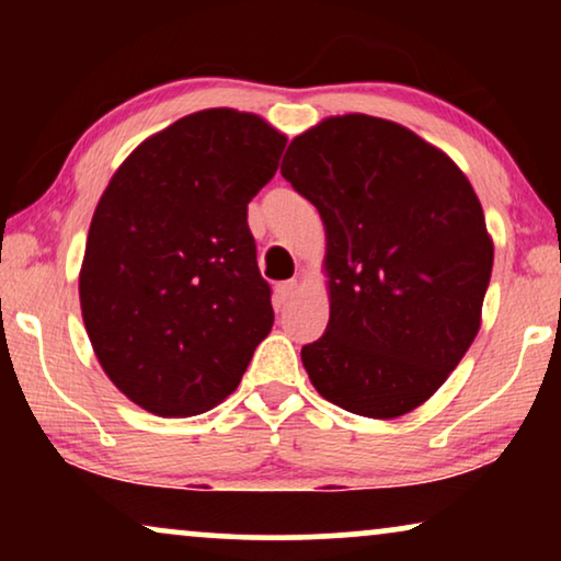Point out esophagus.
Here are the masks:
<instances>
[{
	"label": "esophagus",
	"mask_w": 561,
	"mask_h": 561,
	"mask_svg": "<svg viewBox=\"0 0 561 561\" xmlns=\"http://www.w3.org/2000/svg\"><path fill=\"white\" fill-rule=\"evenodd\" d=\"M296 294H298V280H286V283H278V286H275V301L278 304L290 301Z\"/></svg>",
	"instance_id": "esophagus-1"
}]
</instances>
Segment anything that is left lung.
Returning a JSON list of instances; mask_svg holds the SVG:
<instances>
[{"label":"left lung","instance_id":"left-lung-1","mask_svg":"<svg viewBox=\"0 0 561 561\" xmlns=\"http://www.w3.org/2000/svg\"><path fill=\"white\" fill-rule=\"evenodd\" d=\"M280 173L327 229L329 324L301 350L313 388L357 416H403L478 336L493 273L480 198L447 152L367 114L306 129Z\"/></svg>","mask_w":561,"mask_h":561}]
</instances>
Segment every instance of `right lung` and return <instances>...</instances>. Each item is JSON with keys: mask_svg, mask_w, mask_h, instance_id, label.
<instances>
[{"mask_svg": "<svg viewBox=\"0 0 561 561\" xmlns=\"http://www.w3.org/2000/svg\"><path fill=\"white\" fill-rule=\"evenodd\" d=\"M286 142L257 114H188L137 145L99 198L81 317L99 365L140 409L168 419L214 409L271 334L248 204Z\"/></svg>", "mask_w": 561, "mask_h": 561, "instance_id": "right-lung-1", "label": "right lung"}]
</instances>
